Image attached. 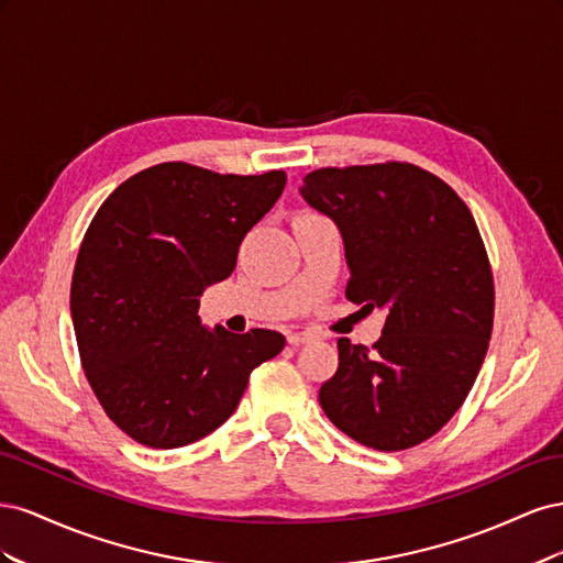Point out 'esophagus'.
Here are the masks:
<instances>
[{"instance_id":"esophagus-1","label":"esophagus","mask_w":563,"mask_h":563,"mask_svg":"<svg viewBox=\"0 0 563 563\" xmlns=\"http://www.w3.org/2000/svg\"><path fill=\"white\" fill-rule=\"evenodd\" d=\"M314 335L310 333V331H300V333H288V345H294V347H298V345H305V343H310Z\"/></svg>"}]
</instances>
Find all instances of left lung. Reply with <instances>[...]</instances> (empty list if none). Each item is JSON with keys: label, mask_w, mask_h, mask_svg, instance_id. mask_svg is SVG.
Returning <instances> with one entry per match:
<instances>
[{"label": "left lung", "mask_w": 563, "mask_h": 563, "mask_svg": "<svg viewBox=\"0 0 563 563\" xmlns=\"http://www.w3.org/2000/svg\"><path fill=\"white\" fill-rule=\"evenodd\" d=\"M300 197L345 244V296L387 312L373 350L338 340L323 413L360 444L404 451L463 406L493 331V275L465 201L413 164L319 168Z\"/></svg>", "instance_id": "left-lung-1"}]
</instances>
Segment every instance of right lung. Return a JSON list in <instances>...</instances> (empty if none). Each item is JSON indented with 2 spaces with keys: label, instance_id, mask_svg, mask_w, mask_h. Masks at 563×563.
Instances as JSON below:
<instances>
[{
  "label": "right lung",
  "instance_id": "1",
  "mask_svg": "<svg viewBox=\"0 0 563 563\" xmlns=\"http://www.w3.org/2000/svg\"><path fill=\"white\" fill-rule=\"evenodd\" d=\"M284 172L220 176L183 162L131 176L103 201L77 255L70 312L81 366L119 430L150 449L211 434L240 406L277 331L207 329L199 298L232 275Z\"/></svg>",
  "mask_w": 563,
  "mask_h": 563
}]
</instances>
